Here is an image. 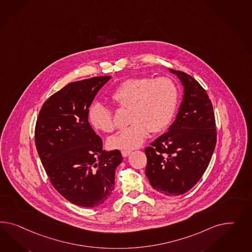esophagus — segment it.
<instances>
[{
    "instance_id": "obj_1",
    "label": "esophagus",
    "mask_w": 252,
    "mask_h": 252,
    "mask_svg": "<svg viewBox=\"0 0 252 252\" xmlns=\"http://www.w3.org/2000/svg\"><path fill=\"white\" fill-rule=\"evenodd\" d=\"M121 153H122L123 157L126 158V157L129 156L131 151H130V150H122Z\"/></svg>"
}]
</instances>
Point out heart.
Here are the masks:
<instances>
[{"label":"heart","mask_w":252,"mask_h":252,"mask_svg":"<svg viewBox=\"0 0 252 252\" xmlns=\"http://www.w3.org/2000/svg\"><path fill=\"white\" fill-rule=\"evenodd\" d=\"M111 100L119 108L129 109L131 125L109 137L107 146L113 150H131L140 147L150 132L159 133L170 126L177 110L179 89L169 77L132 78L116 87ZM88 116L94 129L104 133L115 129L112 111L101 103L93 104Z\"/></svg>","instance_id":"obj_1"}]
</instances>
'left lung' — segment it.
Wrapping results in <instances>:
<instances>
[{
	"label": "left lung",
	"mask_w": 252,
	"mask_h": 252,
	"mask_svg": "<svg viewBox=\"0 0 252 252\" xmlns=\"http://www.w3.org/2000/svg\"><path fill=\"white\" fill-rule=\"evenodd\" d=\"M184 86V96L169 131L145 149L146 175L151 186L168 196L184 194L203 176L217 144L211 100L190 75L170 69Z\"/></svg>",
	"instance_id": "1"
}]
</instances>
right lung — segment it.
<instances>
[{
    "mask_svg": "<svg viewBox=\"0 0 252 252\" xmlns=\"http://www.w3.org/2000/svg\"><path fill=\"white\" fill-rule=\"evenodd\" d=\"M111 76L68 83L42 105L34 142L51 184L72 204L93 208L115 189L118 150H102V138L88 122L89 107Z\"/></svg>",
    "mask_w": 252,
    "mask_h": 252,
    "instance_id": "1",
    "label": "right lung"
}]
</instances>
